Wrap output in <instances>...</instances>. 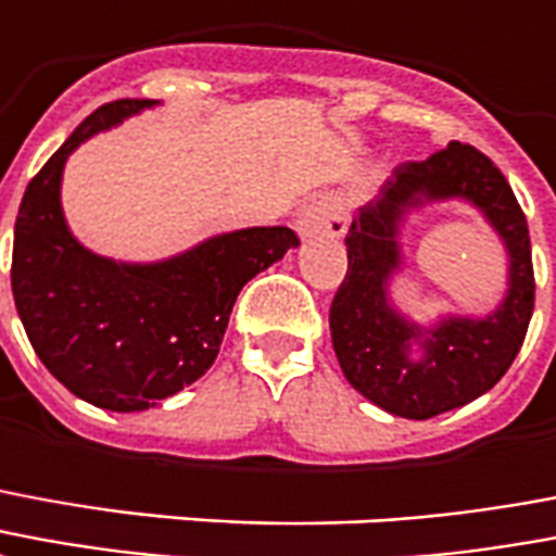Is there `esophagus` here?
I'll use <instances>...</instances> for the list:
<instances>
[{
	"label": "esophagus",
	"instance_id": "1",
	"mask_svg": "<svg viewBox=\"0 0 556 556\" xmlns=\"http://www.w3.org/2000/svg\"><path fill=\"white\" fill-rule=\"evenodd\" d=\"M348 229V208L339 194H324L309 203L298 217V232L303 238L312 236H344Z\"/></svg>",
	"mask_w": 556,
	"mask_h": 556
}]
</instances>
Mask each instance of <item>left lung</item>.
I'll list each match as a JSON object with an SVG mask.
<instances>
[{
	"instance_id": "1",
	"label": "left lung",
	"mask_w": 556,
	"mask_h": 556,
	"mask_svg": "<svg viewBox=\"0 0 556 556\" xmlns=\"http://www.w3.org/2000/svg\"><path fill=\"white\" fill-rule=\"evenodd\" d=\"M463 195L484 208L510 253V291L489 319L443 321L426 340V356L408 359L417 328L384 303V279L396 266V224L425 199ZM348 274L330 306L332 348L348 382L386 413L425 421L475 401L516 359L533 315V262L528 217L489 155L471 143H447L425 162L394 170L380 197L353 217Z\"/></svg>"
}]
</instances>
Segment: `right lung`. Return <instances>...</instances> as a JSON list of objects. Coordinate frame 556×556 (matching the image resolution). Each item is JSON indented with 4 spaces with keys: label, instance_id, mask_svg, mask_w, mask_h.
<instances>
[{
    "label": "right lung",
    "instance_id": "right-lung-1",
    "mask_svg": "<svg viewBox=\"0 0 556 556\" xmlns=\"http://www.w3.org/2000/svg\"><path fill=\"white\" fill-rule=\"evenodd\" d=\"M155 100L97 109L28 182L14 224L11 289L31 348L70 392L138 413L200 380L215 362L238 291L300 244L289 226H253L159 265H117L70 236L61 170L85 138Z\"/></svg>",
    "mask_w": 556,
    "mask_h": 556
}]
</instances>
